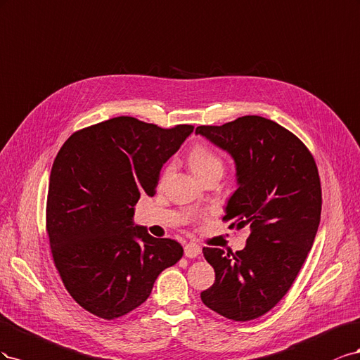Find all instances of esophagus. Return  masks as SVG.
I'll return each instance as SVG.
<instances>
[{"label":"esophagus","mask_w":360,"mask_h":360,"mask_svg":"<svg viewBox=\"0 0 360 360\" xmlns=\"http://www.w3.org/2000/svg\"><path fill=\"white\" fill-rule=\"evenodd\" d=\"M184 250H186V256H187V258H196V256L200 255L202 248H200V245H199L198 243L190 241V243L186 244V248H184Z\"/></svg>","instance_id":"34e87169"}]
</instances>
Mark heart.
I'll use <instances>...</instances> for the list:
<instances>
[{
  "label": "heart",
  "instance_id": "obj_1",
  "mask_svg": "<svg viewBox=\"0 0 360 360\" xmlns=\"http://www.w3.org/2000/svg\"><path fill=\"white\" fill-rule=\"evenodd\" d=\"M188 164L193 173L202 181L210 173L223 170V162L217 153L205 145L194 146L188 155Z\"/></svg>",
  "mask_w": 360,
  "mask_h": 360
}]
</instances>
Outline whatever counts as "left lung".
I'll return each mask as SVG.
<instances>
[{"instance_id": "left-lung-1", "label": "left lung", "mask_w": 360, "mask_h": 360, "mask_svg": "<svg viewBox=\"0 0 360 360\" xmlns=\"http://www.w3.org/2000/svg\"><path fill=\"white\" fill-rule=\"evenodd\" d=\"M196 134L229 152L238 188L228 200L229 228L248 226L243 250L203 248L215 281L200 292L210 309L233 321L255 320L282 300L309 253L321 217V184L312 153L279 123L243 116Z\"/></svg>"}]
</instances>
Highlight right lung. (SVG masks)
I'll return each mask as SVG.
<instances>
[{"label":"right lung","instance_id":"obj_1","mask_svg":"<svg viewBox=\"0 0 360 360\" xmlns=\"http://www.w3.org/2000/svg\"><path fill=\"white\" fill-rule=\"evenodd\" d=\"M193 125L160 128L120 116L74 132L49 176L46 233L56 269L81 307L115 320L145 303L182 245L134 226V205L153 196L162 164Z\"/></svg>","mask_w":360,"mask_h":360}]
</instances>
